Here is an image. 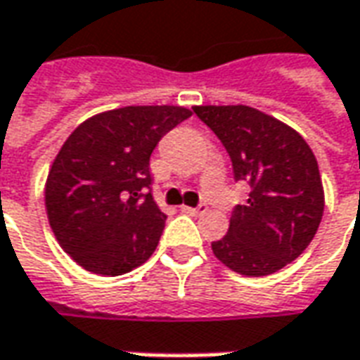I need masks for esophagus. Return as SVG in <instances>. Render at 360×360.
Here are the masks:
<instances>
[{
	"label": "esophagus",
	"mask_w": 360,
	"mask_h": 360,
	"mask_svg": "<svg viewBox=\"0 0 360 360\" xmlns=\"http://www.w3.org/2000/svg\"><path fill=\"white\" fill-rule=\"evenodd\" d=\"M207 210V205L200 204L198 207H188V205H182V212L190 213V215H200V213H204Z\"/></svg>",
	"instance_id": "1"
}]
</instances>
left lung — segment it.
I'll list each match as a JSON object with an SVG mask.
<instances>
[{
	"label": "left lung",
	"instance_id": "obj_1",
	"mask_svg": "<svg viewBox=\"0 0 360 360\" xmlns=\"http://www.w3.org/2000/svg\"><path fill=\"white\" fill-rule=\"evenodd\" d=\"M233 162L235 180L251 186L235 205L229 231L213 255L243 276H266L306 251L323 215L317 160L298 131L249 105H195Z\"/></svg>",
	"mask_w": 360,
	"mask_h": 360
}]
</instances>
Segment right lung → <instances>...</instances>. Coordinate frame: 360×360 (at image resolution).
Masks as SVG:
<instances>
[{
  "mask_svg": "<svg viewBox=\"0 0 360 360\" xmlns=\"http://www.w3.org/2000/svg\"><path fill=\"white\" fill-rule=\"evenodd\" d=\"M192 115L180 105H129L86 119L51 166L44 205L60 247L101 276H119L155 252L166 215L150 194L158 141Z\"/></svg>",
  "mask_w": 360,
  "mask_h": 360,
  "instance_id": "add662e5",
  "label": "right lung"
}]
</instances>
